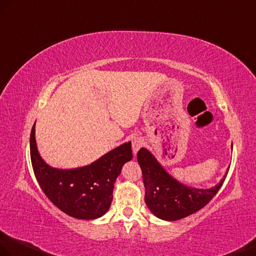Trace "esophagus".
Listing matches in <instances>:
<instances>
[{
	"mask_svg": "<svg viewBox=\"0 0 256 256\" xmlns=\"http://www.w3.org/2000/svg\"><path fill=\"white\" fill-rule=\"evenodd\" d=\"M144 145V140H142V138H134V140H132V150H133V152L136 154L138 152L140 148Z\"/></svg>",
	"mask_w": 256,
	"mask_h": 256,
	"instance_id": "obj_1",
	"label": "esophagus"
}]
</instances>
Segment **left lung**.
<instances>
[{"label":"left lung","mask_w":256,"mask_h":256,"mask_svg":"<svg viewBox=\"0 0 256 256\" xmlns=\"http://www.w3.org/2000/svg\"><path fill=\"white\" fill-rule=\"evenodd\" d=\"M138 162L145 186V203L154 215L164 220H179L203 208L217 194L226 178L214 188H196L172 178L146 148L138 150Z\"/></svg>","instance_id":"8db88e82"}]
</instances>
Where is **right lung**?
<instances>
[{
	"mask_svg": "<svg viewBox=\"0 0 256 256\" xmlns=\"http://www.w3.org/2000/svg\"><path fill=\"white\" fill-rule=\"evenodd\" d=\"M36 124V123H34ZM30 133V158L36 179L46 196L58 210L77 219H96L108 212L114 182L123 164L133 157L130 142L106 152L92 164L75 169L50 167L41 158Z\"/></svg>",
	"mask_w": 256,
	"mask_h": 256,
	"instance_id": "add662e5",
	"label": "right lung"
}]
</instances>
